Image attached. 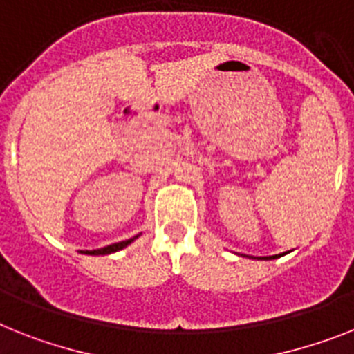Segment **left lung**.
<instances>
[{"label":"left lung","instance_id":"obj_1","mask_svg":"<svg viewBox=\"0 0 354 354\" xmlns=\"http://www.w3.org/2000/svg\"><path fill=\"white\" fill-rule=\"evenodd\" d=\"M273 259H279V255H273V257H262V261H273Z\"/></svg>","mask_w":354,"mask_h":354}]
</instances>
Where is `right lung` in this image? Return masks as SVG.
Segmentation results:
<instances>
[{
	"mask_svg": "<svg viewBox=\"0 0 354 354\" xmlns=\"http://www.w3.org/2000/svg\"><path fill=\"white\" fill-rule=\"evenodd\" d=\"M139 235H136L133 239H128V241L122 242H115V244H110V246H104L101 250H93V251H86V255H108V253H115V251L122 250V248H127L130 242H133Z\"/></svg>",
	"mask_w": 354,
	"mask_h": 354,
	"instance_id": "obj_1",
	"label": "right lung"
}]
</instances>
